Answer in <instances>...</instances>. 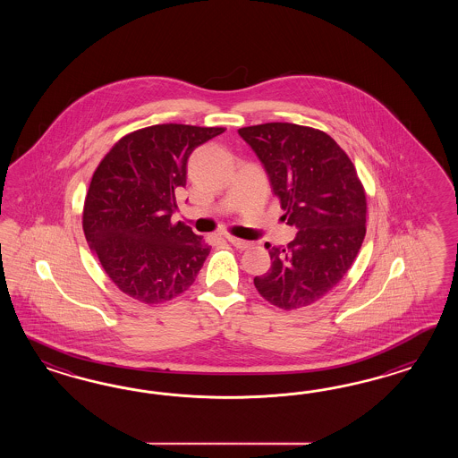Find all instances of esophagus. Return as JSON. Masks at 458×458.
<instances>
[{"instance_id": "1", "label": "esophagus", "mask_w": 458, "mask_h": 458, "mask_svg": "<svg viewBox=\"0 0 458 458\" xmlns=\"http://www.w3.org/2000/svg\"><path fill=\"white\" fill-rule=\"evenodd\" d=\"M226 240L238 250H245L250 247V242H247V240H240V238H235V236H226Z\"/></svg>"}]
</instances>
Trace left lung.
<instances>
[{
  "label": "left lung",
  "instance_id": "8db88e82",
  "mask_svg": "<svg viewBox=\"0 0 458 458\" xmlns=\"http://www.w3.org/2000/svg\"><path fill=\"white\" fill-rule=\"evenodd\" d=\"M238 134L262 161L282 218L299 230L287 247L265 243L272 265L253 284L282 310L312 305L346 276L366 235V193L356 167L314 127L267 123Z\"/></svg>",
  "mask_w": 458,
  "mask_h": 458
}]
</instances>
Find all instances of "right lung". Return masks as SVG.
<instances>
[{"mask_svg":"<svg viewBox=\"0 0 458 458\" xmlns=\"http://www.w3.org/2000/svg\"><path fill=\"white\" fill-rule=\"evenodd\" d=\"M225 127L157 124L119 139L98 163L83 203L85 238L117 289L161 304L193 285L208 243L171 222L194 148Z\"/></svg>","mask_w":458,"mask_h":458,"instance_id":"obj_1","label":"right lung"}]
</instances>
